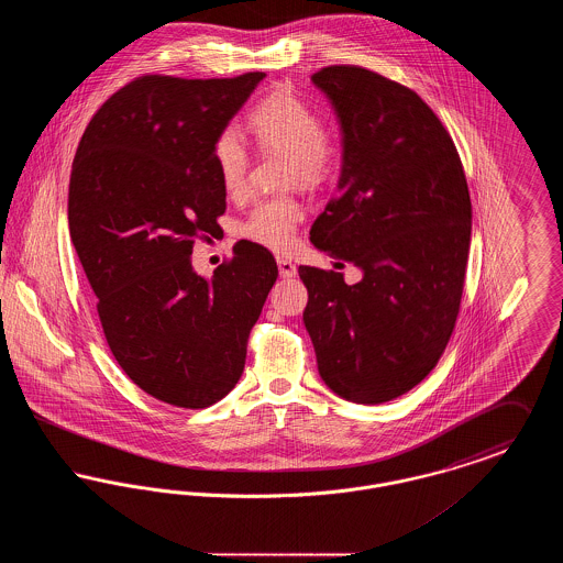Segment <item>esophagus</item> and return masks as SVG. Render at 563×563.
<instances>
[{
	"mask_svg": "<svg viewBox=\"0 0 563 563\" xmlns=\"http://www.w3.org/2000/svg\"><path fill=\"white\" fill-rule=\"evenodd\" d=\"M276 264H278V274H280L283 278H294L295 274H297V266H295L291 260L278 257V260H276Z\"/></svg>",
	"mask_w": 563,
	"mask_h": 563,
	"instance_id": "1",
	"label": "esophagus"
}]
</instances>
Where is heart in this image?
<instances>
[{
  "instance_id": "heart-1",
  "label": "heart",
  "mask_w": 563,
  "mask_h": 563,
  "mask_svg": "<svg viewBox=\"0 0 563 563\" xmlns=\"http://www.w3.org/2000/svg\"><path fill=\"white\" fill-rule=\"evenodd\" d=\"M249 129L266 152L287 156V181L301 188H319L335 164V145L324 133L319 111L291 90H276L249 111ZM219 186L232 198L246 189L249 150L236 129H223L211 147ZM301 207L294 198H272L257 202L239 225L246 241L285 251L295 241Z\"/></svg>"
}]
</instances>
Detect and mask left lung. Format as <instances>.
Segmentation results:
<instances>
[{"instance_id": "8db88e82", "label": "left lung", "mask_w": 563, "mask_h": 563, "mask_svg": "<svg viewBox=\"0 0 563 563\" xmlns=\"http://www.w3.org/2000/svg\"><path fill=\"white\" fill-rule=\"evenodd\" d=\"M342 129L338 196L310 241L363 269L346 285L301 266L303 324L322 382L361 405L418 386L448 346L471 244V196L454 141L407 86L354 65L312 76Z\"/></svg>"}]
</instances>
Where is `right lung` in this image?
<instances>
[{"instance_id":"right-lung-1","label":"right lung","mask_w":563,"mask_h":563,"mask_svg":"<svg viewBox=\"0 0 563 563\" xmlns=\"http://www.w3.org/2000/svg\"><path fill=\"white\" fill-rule=\"evenodd\" d=\"M264 78H136L92 115L71 166L69 234L109 349L175 407H209L236 386L278 276L255 242H239L211 280L191 268L194 242L225 211L214 136Z\"/></svg>"}]
</instances>
